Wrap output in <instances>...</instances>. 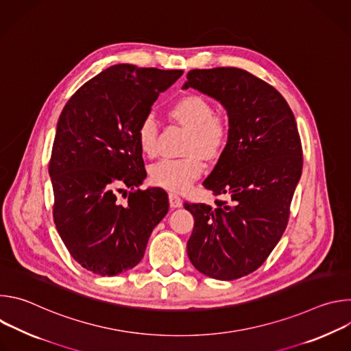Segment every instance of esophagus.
<instances>
[{
    "mask_svg": "<svg viewBox=\"0 0 351 351\" xmlns=\"http://www.w3.org/2000/svg\"><path fill=\"white\" fill-rule=\"evenodd\" d=\"M182 204H183V202H182V198L179 195H176L173 193L169 194V206H171V208H179V207H182Z\"/></svg>",
    "mask_w": 351,
    "mask_h": 351,
    "instance_id": "esophagus-1",
    "label": "esophagus"
}]
</instances>
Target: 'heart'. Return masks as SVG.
Wrapping results in <instances>:
<instances>
[{
    "label": "heart",
    "mask_w": 351,
    "mask_h": 351,
    "mask_svg": "<svg viewBox=\"0 0 351 351\" xmlns=\"http://www.w3.org/2000/svg\"><path fill=\"white\" fill-rule=\"evenodd\" d=\"M171 117L189 128L190 134L184 158H164L149 169L153 184L172 193H184L203 175L204 160H215L225 149L229 138V125L215 112L213 103L199 94H187L171 107ZM158 123L153 115H145L136 130L141 153L154 157L158 153Z\"/></svg>",
    "instance_id": "obj_1"
}]
</instances>
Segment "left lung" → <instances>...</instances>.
Wrapping results in <instances>:
<instances>
[{"label":"left lung","mask_w":351,"mask_h":351,"mask_svg":"<svg viewBox=\"0 0 351 351\" xmlns=\"http://www.w3.org/2000/svg\"><path fill=\"white\" fill-rule=\"evenodd\" d=\"M189 87L228 112V144L203 184L230 199H215L214 208L184 203L194 217L187 256L202 274L233 280L258 269L287 226L303 169L302 140L282 94L244 69H193Z\"/></svg>","instance_id":"obj_1"}]
</instances>
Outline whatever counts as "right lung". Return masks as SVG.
I'll return each mask as SVG.
<instances>
[{
    "label": "right lung",
    "mask_w": 351,
    "mask_h": 351,
    "mask_svg": "<svg viewBox=\"0 0 351 351\" xmlns=\"http://www.w3.org/2000/svg\"><path fill=\"white\" fill-rule=\"evenodd\" d=\"M182 73L114 65L86 82L60 115L48 165L54 223L73 260L97 275L136 267L168 213L167 193L138 189L147 173L136 130Z\"/></svg>",
    "instance_id": "right-lung-1"
}]
</instances>
